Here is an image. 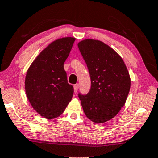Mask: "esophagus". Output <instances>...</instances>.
<instances>
[{"mask_svg":"<svg viewBox=\"0 0 158 158\" xmlns=\"http://www.w3.org/2000/svg\"><path fill=\"white\" fill-rule=\"evenodd\" d=\"M79 89V84H75V85H74V91L75 93H77V90H78Z\"/></svg>","mask_w":158,"mask_h":158,"instance_id":"34e87169","label":"esophagus"}]
</instances>
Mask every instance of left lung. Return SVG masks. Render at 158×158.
<instances>
[{
    "label": "left lung",
    "mask_w": 158,
    "mask_h": 158,
    "mask_svg": "<svg viewBox=\"0 0 158 158\" xmlns=\"http://www.w3.org/2000/svg\"><path fill=\"white\" fill-rule=\"evenodd\" d=\"M77 46L91 77V89L78 94L84 113L96 123L111 120L124 106L131 78L123 60L111 47L94 39H85Z\"/></svg>",
    "instance_id": "1"
}]
</instances>
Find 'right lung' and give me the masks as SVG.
<instances>
[{"instance_id": "1", "label": "right lung", "mask_w": 158, "mask_h": 158, "mask_svg": "<svg viewBox=\"0 0 158 158\" xmlns=\"http://www.w3.org/2000/svg\"><path fill=\"white\" fill-rule=\"evenodd\" d=\"M75 40L65 37L51 43L27 72V97L33 109L46 119L60 116L73 97L74 89L67 83L64 63Z\"/></svg>"}]
</instances>
